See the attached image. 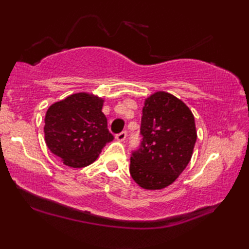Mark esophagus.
<instances>
[{
	"instance_id": "34e87169",
	"label": "esophagus",
	"mask_w": 249,
	"mask_h": 249,
	"mask_svg": "<svg viewBox=\"0 0 249 249\" xmlns=\"http://www.w3.org/2000/svg\"><path fill=\"white\" fill-rule=\"evenodd\" d=\"M115 138H116V141H119V142L125 141V138H126V132H125V130H123V132H121L119 134H116L115 135Z\"/></svg>"
}]
</instances>
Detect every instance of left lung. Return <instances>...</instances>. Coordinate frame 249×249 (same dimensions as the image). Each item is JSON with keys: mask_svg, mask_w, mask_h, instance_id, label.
Segmentation results:
<instances>
[{"mask_svg": "<svg viewBox=\"0 0 249 249\" xmlns=\"http://www.w3.org/2000/svg\"><path fill=\"white\" fill-rule=\"evenodd\" d=\"M141 135V144L130 156V176L144 189L166 188L191 159L196 141L192 112L176 96L156 92L142 107Z\"/></svg>", "mask_w": 249, "mask_h": 249, "instance_id": "1", "label": "left lung"}]
</instances>
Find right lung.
Here are the masks:
<instances>
[{"label": "right lung", "instance_id": "right-lung-1", "mask_svg": "<svg viewBox=\"0 0 249 249\" xmlns=\"http://www.w3.org/2000/svg\"><path fill=\"white\" fill-rule=\"evenodd\" d=\"M103 100L75 93L48 108L45 141L49 150L72 168L89 166L113 140L102 112Z\"/></svg>", "mask_w": 249, "mask_h": 249}]
</instances>
